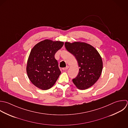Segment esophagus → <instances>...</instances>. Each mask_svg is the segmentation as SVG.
I'll return each instance as SVG.
<instances>
[{
  "mask_svg": "<svg viewBox=\"0 0 128 128\" xmlns=\"http://www.w3.org/2000/svg\"><path fill=\"white\" fill-rule=\"evenodd\" d=\"M68 68H69V66H66V67L62 68V70H63V71H66L67 70H68Z\"/></svg>",
  "mask_w": 128,
  "mask_h": 128,
  "instance_id": "obj_1",
  "label": "esophagus"
}]
</instances>
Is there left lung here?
Returning a JSON list of instances; mask_svg holds the SVG:
<instances>
[{
  "label": "left lung",
  "mask_w": 128,
  "mask_h": 128,
  "mask_svg": "<svg viewBox=\"0 0 128 128\" xmlns=\"http://www.w3.org/2000/svg\"><path fill=\"white\" fill-rule=\"evenodd\" d=\"M67 50L77 59L79 72L72 79L73 83L79 89L85 90L93 86L99 79L103 69L101 57L97 50L86 43L65 42Z\"/></svg>",
  "instance_id": "obj_1"
}]
</instances>
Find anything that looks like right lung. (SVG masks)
Here are the masks:
<instances>
[{"label": "right lung", "instance_id": "add662e5", "mask_svg": "<svg viewBox=\"0 0 128 128\" xmlns=\"http://www.w3.org/2000/svg\"><path fill=\"white\" fill-rule=\"evenodd\" d=\"M63 44V42L46 39L39 42L32 49L26 71L29 79L36 87L48 90L56 82L61 71L54 56Z\"/></svg>", "mask_w": 128, "mask_h": 128}]
</instances>
